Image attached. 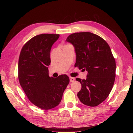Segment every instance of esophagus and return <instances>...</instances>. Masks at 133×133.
Here are the masks:
<instances>
[{
  "instance_id": "34e87169",
  "label": "esophagus",
  "mask_w": 133,
  "mask_h": 133,
  "mask_svg": "<svg viewBox=\"0 0 133 133\" xmlns=\"http://www.w3.org/2000/svg\"><path fill=\"white\" fill-rule=\"evenodd\" d=\"M75 81V78L72 77H70V82H73Z\"/></svg>"
}]
</instances>
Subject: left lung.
<instances>
[{"instance_id":"left-lung-1","label":"left lung","mask_w":133,"mask_h":133,"mask_svg":"<svg viewBox=\"0 0 133 133\" xmlns=\"http://www.w3.org/2000/svg\"><path fill=\"white\" fill-rule=\"evenodd\" d=\"M66 41L75 47V67L88 72L86 79H76L82 84L78 97L85 105L97 106L108 97L115 81L116 64L109 45L90 32L72 34Z\"/></svg>"}]
</instances>
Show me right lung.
I'll list each match as a JSON object with an SVG mask.
<instances>
[{
    "instance_id": "right-lung-1",
    "label": "right lung",
    "mask_w": 133,
    "mask_h": 133,
    "mask_svg": "<svg viewBox=\"0 0 133 133\" xmlns=\"http://www.w3.org/2000/svg\"><path fill=\"white\" fill-rule=\"evenodd\" d=\"M59 34H42L30 39L20 53L18 79L30 101L43 110L54 108L60 103L70 82L68 76L50 77V50Z\"/></svg>"
}]
</instances>
